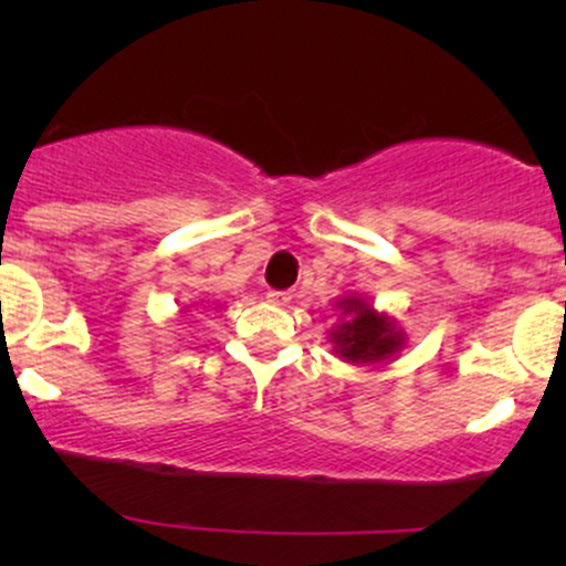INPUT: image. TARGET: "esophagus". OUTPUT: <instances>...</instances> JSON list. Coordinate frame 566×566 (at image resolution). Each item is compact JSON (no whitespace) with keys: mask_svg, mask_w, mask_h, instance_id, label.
Returning <instances> with one entry per match:
<instances>
[{"mask_svg":"<svg viewBox=\"0 0 566 566\" xmlns=\"http://www.w3.org/2000/svg\"><path fill=\"white\" fill-rule=\"evenodd\" d=\"M269 301L274 303V305H287V303H292V292H279V290H271L269 292Z\"/></svg>","mask_w":566,"mask_h":566,"instance_id":"esophagus-1","label":"esophagus"}]
</instances>
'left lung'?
<instances>
[{
  "mask_svg": "<svg viewBox=\"0 0 566 566\" xmlns=\"http://www.w3.org/2000/svg\"><path fill=\"white\" fill-rule=\"evenodd\" d=\"M337 322L329 329V343L343 361L350 365H380L396 359L407 335L386 311H378L361 295H343L335 301Z\"/></svg>",
  "mask_w": 566,
  "mask_h": 566,
  "instance_id": "left-lung-1",
  "label": "left lung"
}]
</instances>
